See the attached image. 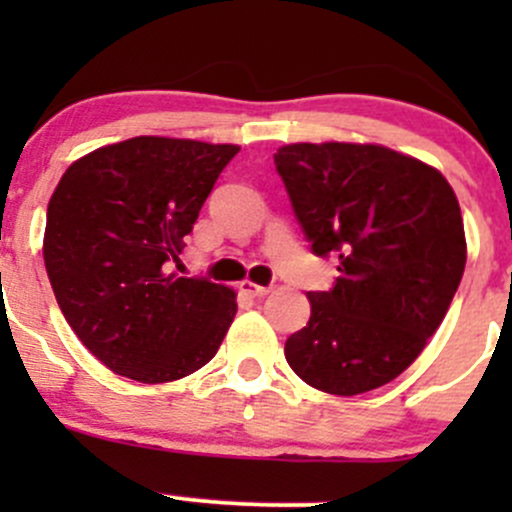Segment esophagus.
<instances>
[{"label": "esophagus", "instance_id": "esophagus-1", "mask_svg": "<svg viewBox=\"0 0 512 512\" xmlns=\"http://www.w3.org/2000/svg\"><path fill=\"white\" fill-rule=\"evenodd\" d=\"M240 292L247 294V297H265V294H270V287H262V285H255V282L245 280L240 282Z\"/></svg>", "mask_w": 512, "mask_h": 512}]
</instances>
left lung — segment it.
I'll use <instances>...</instances> for the list:
<instances>
[{
  "label": "left lung",
  "mask_w": 512,
  "mask_h": 512,
  "mask_svg": "<svg viewBox=\"0 0 512 512\" xmlns=\"http://www.w3.org/2000/svg\"><path fill=\"white\" fill-rule=\"evenodd\" d=\"M275 165L312 252L339 262L334 287L307 294L287 364L327 394L379 389L414 364L461 285L456 193L431 165L371 143H292Z\"/></svg>",
  "instance_id": "obj_1"
}]
</instances>
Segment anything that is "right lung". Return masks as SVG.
Segmentation results:
<instances>
[{
	"label": "right lung",
	"mask_w": 512,
	"mask_h": 512,
	"mask_svg": "<svg viewBox=\"0 0 512 512\" xmlns=\"http://www.w3.org/2000/svg\"><path fill=\"white\" fill-rule=\"evenodd\" d=\"M230 143L138 136L69 165L46 208L44 265L66 322L116 374L141 384L208 364L235 319L230 287L170 270Z\"/></svg>",
	"instance_id": "1"
}]
</instances>
